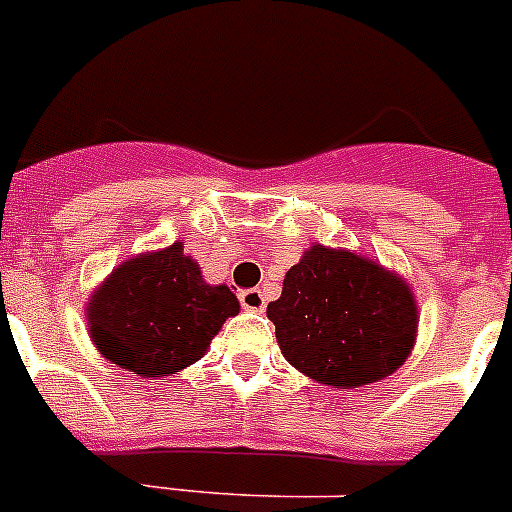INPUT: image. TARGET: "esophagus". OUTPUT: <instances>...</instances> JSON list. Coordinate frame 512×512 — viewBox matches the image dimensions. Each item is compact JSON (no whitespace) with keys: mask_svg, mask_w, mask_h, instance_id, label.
<instances>
[{"mask_svg":"<svg viewBox=\"0 0 512 512\" xmlns=\"http://www.w3.org/2000/svg\"><path fill=\"white\" fill-rule=\"evenodd\" d=\"M241 305H243V310L264 312V307H266L264 292H261V289H246V292H241Z\"/></svg>","mask_w":512,"mask_h":512,"instance_id":"1","label":"esophagus"}]
</instances>
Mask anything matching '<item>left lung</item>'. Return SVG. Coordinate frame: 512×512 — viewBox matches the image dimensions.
Instances as JSON below:
<instances>
[{
    "mask_svg": "<svg viewBox=\"0 0 512 512\" xmlns=\"http://www.w3.org/2000/svg\"><path fill=\"white\" fill-rule=\"evenodd\" d=\"M266 315L282 356L318 384L354 390L413 354L418 305L410 284L377 259L312 243L284 274Z\"/></svg>",
    "mask_w": 512,
    "mask_h": 512,
    "instance_id": "obj_1",
    "label": "left lung"
}]
</instances>
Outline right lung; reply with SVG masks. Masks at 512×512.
Instances as JSON below:
<instances>
[{
  "label": "right lung",
  "instance_id": "right-lung-1",
  "mask_svg": "<svg viewBox=\"0 0 512 512\" xmlns=\"http://www.w3.org/2000/svg\"><path fill=\"white\" fill-rule=\"evenodd\" d=\"M241 302L228 284H207L176 241L122 261L89 297V338L99 354L138 377H171L207 354Z\"/></svg>",
  "mask_w": 512,
  "mask_h": 512
}]
</instances>
